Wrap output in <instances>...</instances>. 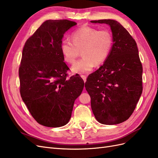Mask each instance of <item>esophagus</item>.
Here are the masks:
<instances>
[{"mask_svg":"<svg viewBox=\"0 0 158 158\" xmlns=\"http://www.w3.org/2000/svg\"><path fill=\"white\" fill-rule=\"evenodd\" d=\"M81 77H82V78L84 80V82L86 81V76H85V75H81Z\"/></svg>","mask_w":158,"mask_h":158,"instance_id":"34e87169","label":"esophagus"}]
</instances>
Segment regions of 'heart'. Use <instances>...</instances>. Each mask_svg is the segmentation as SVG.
<instances>
[{"mask_svg":"<svg viewBox=\"0 0 158 158\" xmlns=\"http://www.w3.org/2000/svg\"><path fill=\"white\" fill-rule=\"evenodd\" d=\"M71 41H63L60 51L66 63H74L82 52V57L73 65L72 70L76 73H85L95 66L103 64L111 52L113 37L108 30H99L98 28L84 26L74 31Z\"/></svg>","mask_w":158,"mask_h":158,"instance_id":"heart-1","label":"heart"}]
</instances>
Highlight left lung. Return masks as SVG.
Instances as JSON below:
<instances>
[{
  "label": "left lung",
  "mask_w": 158,
  "mask_h": 158,
  "mask_svg": "<svg viewBox=\"0 0 158 158\" xmlns=\"http://www.w3.org/2000/svg\"><path fill=\"white\" fill-rule=\"evenodd\" d=\"M111 27L113 44L104 64L85 83L97 121L116 125L127 121L135 111L142 92V65L136 43L120 23L92 20Z\"/></svg>",
  "instance_id": "obj_1"
}]
</instances>
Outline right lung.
I'll use <instances>...</instances> for the list:
<instances>
[{
  "label": "right lung",
  "instance_id": "obj_1",
  "mask_svg": "<svg viewBox=\"0 0 158 158\" xmlns=\"http://www.w3.org/2000/svg\"><path fill=\"white\" fill-rule=\"evenodd\" d=\"M76 25L69 20L44 22L25 43L20 67V92L33 118L47 127L67 124L75 99L84 82L78 74L69 77L60 44L64 33Z\"/></svg>",
  "mask_w": 158,
  "mask_h": 158
}]
</instances>
